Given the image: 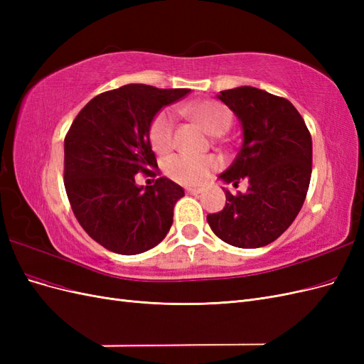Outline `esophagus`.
<instances>
[{
    "mask_svg": "<svg viewBox=\"0 0 364 364\" xmlns=\"http://www.w3.org/2000/svg\"><path fill=\"white\" fill-rule=\"evenodd\" d=\"M202 191H203L202 188H186V193H188V194H193V196L200 194Z\"/></svg>",
    "mask_w": 364,
    "mask_h": 364,
    "instance_id": "obj_1",
    "label": "esophagus"
}]
</instances>
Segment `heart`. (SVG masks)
Returning a JSON list of instances; mask_svg holds the SVG:
<instances>
[{"mask_svg":"<svg viewBox=\"0 0 364 364\" xmlns=\"http://www.w3.org/2000/svg\"><path fill=\"white\" fill-rule=\"evenodd\" d=\"M197 123L211 135H222L232 121L229 109L214 100H203L186 107ZM174 119L170 111L159 112L150 126V141L156 151L165 153L173 147ZM218 168L214 156H193L186 153L173 155L164 162V171L170 179L183 185H199L211 178Z\"/></svg>","mask_w":364,"mask_h":364,"instance_id":"1","label":"heart"}]
</instances>
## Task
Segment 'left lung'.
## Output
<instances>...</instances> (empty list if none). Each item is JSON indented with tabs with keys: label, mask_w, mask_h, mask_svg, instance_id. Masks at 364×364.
<instances>
[{
	"label": "left lung",
	"mask_w": 364,
	"mask_h": 364,
	"mask_svg": "<svg viewBox=\"0 0 364 364\" xmlns=\"http://www.w3.org/2000/svg\"><path fill=\"white\" fill-rule=\"evenodd\" d=\"M217 98L235 114L243 130L234 162L218 179L234 186L246 179L247 190L234 196L223 188L225 208L206 220L230 246H267L289 229L304 205L311 179V135L301 114L282 97L238 86Z\"/></svg>",
	"instance_id": "left-lung-1"
}]
</instances>
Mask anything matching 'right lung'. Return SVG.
Segmentation results:
<instances>
[{
	"label": "right lung",
	"mask_w": 364,
	"mask_h": 364,
	"mask_svg": "<svg viewBox=\"0 0 364 364\" xmlns=\"http://www.w3.org/2000/svg\"><path fill=\"white\" fill-rule=\"evenodd\" d=\"M190 90L130 83L94 97L65 136V190L86 234L107 250L136 255L159 245L185 196L168 178L136 185L135 174L158 167L150 126L164 106Z\"/></svg>",
	"instance_id": "1"
}]
</instances>
